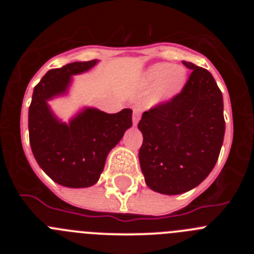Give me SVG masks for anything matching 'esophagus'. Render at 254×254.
Returning a JSON list of instances; mask_svg holds the SVG:
<instances>
[{"label":"esophagus","mask_w":254,"mask_h":254,"mask_svg":"<svg viewBox=\"0 0 254 254\" xmlns=\"http://www.w3.org/2000/svg\"><path fill=\"white\" fill-rule=\"evenodd\" d=\"M141 118V109L138 107L133 108V117H132V120H133V125L136 126L138 123Z\"/></svg>","instance_id":"obj_1"}]
</instances>
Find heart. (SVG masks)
I'll return each instance as SVG.
<instances>
[{"instance_id": "obj_1", "label": "heart", "mask_w": 254, "mask_h": 254, "mask_svg": "<svg viewBox=\"0 0 254 254\" xmlns=\"http://www.w3.org/2000/svg\"><path fill=\"white\" fill-rule=\"evenodd\" d=\"M143 82L146 85L156 84L154 98L156 102H163L182 90L186 82V71L183 67L156 64L145 72Z\"/></svg>"}]
</instances>
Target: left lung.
<instances>
[{
  "instance_id": "left-lung-1",
  "label": "left lung",
  "mask_w": 254,
  "mask_h": 254,
  "mask_svg": "<svg viewBox=\"0 0 254 254\" xmlns=\"http://www.w3.org/2000/svg\"><path fill=\"white\" fill-rule=\"evenodd\" d=\"M192 69L182 91L143 112L138 159L146 185L163 194L197 187L214 169L225 133L223 94L207 69Z\"/></svg>"
}]
</instances>
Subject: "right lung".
I'll return each mask as SVG.
<instances>
[{
    "mask_svg": "<svg viewBox=\"0 0 254 254\" xmlns=\"http://www.w3.org/2000/svg\"><path fill=\"white\" fill-rule=\"evenodd\" d=\"M98 60L72 62L49 69L34 87L29 107V140L39 167L56 183L69 188L95 185L107 156L132 126V111L108 114L85 108L69 123L52 113L48 100L67 91L71 77L95 66Z\"/></svg>",
    "mask_w": 254,
    "mask_h": 254,
    "instance_id": "obj_1",
    "label": "right lung"
}]
</instances>
